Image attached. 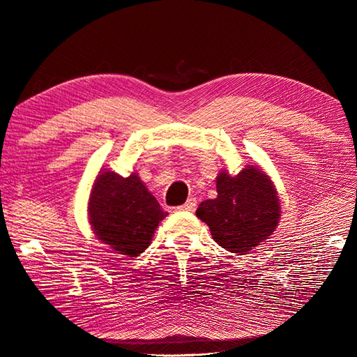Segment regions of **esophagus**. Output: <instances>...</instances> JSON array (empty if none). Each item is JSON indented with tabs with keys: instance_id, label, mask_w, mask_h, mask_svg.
Listing matches in <instances>:
<instances>
[{
	"instance_id": "esophagus-1",
	"label": "esophagus",
	"mask_w": 357,
	"mask_h": 357,
	"mask_svg": "<svg viewBox=\"0 0 357 357\" xmlns=\"http://www.w3.org/2000/svg\"><path fill=\"white\" fill-rule=\"evenodd\" d=\"M197 208V199L195 198H189L186 201V204L180 205V207H177L178 211H195Z\"/></svg>"
}]
</instances>
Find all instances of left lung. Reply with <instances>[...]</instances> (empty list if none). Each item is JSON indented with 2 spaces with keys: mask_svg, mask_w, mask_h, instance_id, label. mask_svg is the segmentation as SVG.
<instances>
[{
  "mask_svg": "<svg viewBox=\"0 0 357 357\" xmlns=\"http://www.w3.org/2000/svg\"><path fill=\"white\" fill-rule=\"evenodd\" d=\"M215 183L218 198L201 202L197 218L226 250L250 252L274 232L282 213L273 181L256 167H247L235 177L220 172Z\"/></svg>",
  "mask_w": 357,
  "mask_h": 357,
  "instance_id": "8db88e82",
  "label": "left lung"
}]
</instances>
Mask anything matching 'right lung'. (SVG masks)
I'll list each match as a JSON object with an SVG mask.
<instances>
[{
    "mask_svg": "<svg viewBox=\"0 0 357 357\" xmlns=\"http://www.w3.org/2000/svg\"><path fill=\"white\" fill-rule=\"evenodd\" d=\"M167 214L135 174L121 177L116 172H102L91 192L92 229L119 255L143 253Z\"/></svg>",
    "mask_w": 357,
    "mask_h": 357,
    "instance_id": "add662e5",
    "label": "right lung"
}]
</instances>
